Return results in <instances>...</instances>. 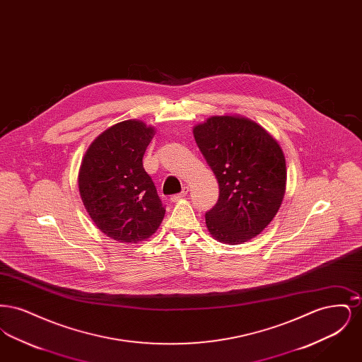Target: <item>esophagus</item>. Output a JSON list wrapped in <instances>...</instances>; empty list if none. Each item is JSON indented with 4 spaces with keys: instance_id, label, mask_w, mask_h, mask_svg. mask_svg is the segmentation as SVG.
Segmentation results:
<instances>
[{
    "instance_id": "1",
    "label": "esophagus",
    "mask_w": 362,
    "mask_h": 362,
    "mask_svg": "<svg viewBox=\"0 0 362 362\" xmlns=\"http://www.w3.org/2000/svg\"><path fill=\"white\" fill-rule=\"evenodd\" d=\"M187 192H189V187H183V189H182L179 194H175V195L171 197V201H173V202H176V201H179V199L185 198V197L187 195Z\"/></svg>"
}]
</instances>
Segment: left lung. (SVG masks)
<instances>
[{
    "label": "left lung",
    "instance_id": "obj_1",
    "mask_svg": "<svg viewBox=\"0 0 362 362\" xmlns=\"http://www.w3.org/2000/svg\"><path fill=\"white\" fill-rule=\"evenodd\" d=\"M194 138L220 189L217 204L205 214L209 232L228 244L251 240L272 223L284 199L282 149L258 123L232 115L195 126Z\"/></svg>",
    "mask_w": 362,
    "mask_h": 362
}]
</instances>
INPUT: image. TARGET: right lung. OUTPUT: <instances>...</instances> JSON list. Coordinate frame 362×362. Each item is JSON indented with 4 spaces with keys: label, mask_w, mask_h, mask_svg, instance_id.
<instances>
[{
    "label": "right lung",
    "mask_w": 362,
    "mask_h": 362,
    "mask_svg": "<svg viewBox=\"0 0 362 362\" xmlns=\"http://www.w3.org/2000/svg\"><path fill=\"white\" fill-rule=\"evenodd\" d=\"M155 136L142 122H121L88 148L78 173V189L90 218L114 240L138 243L161 224L165 205L142 157Z\"/></svg>",
    "instance_id": "right-lung-1"
}]
</instances>
